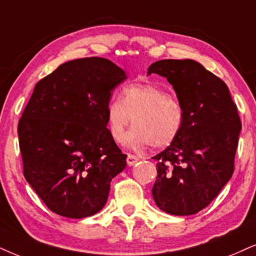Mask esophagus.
Returning a JSON list of instances; mask_svg holds the SVG:
<instances>
[{
    "label": "esophagus",
    "instance_id": "obj_1",
    "mask_svg": "<svg viewBox=\"0 0 256 256\" xmlns=\"http://www.w3.org/2000/svg\"><path fill=\"white\" fill-rule=\"evenodd\" d=\"M138 160H139V158L134 156V154H128V158H126V163H128V166H134Z\"/></svg>",
    "mask_w": 256,
    "mask_h": 256
}]
</instances>
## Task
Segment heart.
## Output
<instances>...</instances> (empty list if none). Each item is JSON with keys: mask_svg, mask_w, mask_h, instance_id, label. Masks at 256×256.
<instances>
[{"mask_svg": "<svg viewBox=\"0 0 256 256\" xmlns=\"http://www.w3.org/2000/svg\"><path fill=\"white\" fill-rule=\"evenodd\" d=\"M108 134L117 143L132 120L135 126L125 138L131 148L148 145L164 148L176 139L184 122L180 102L166 90L151 84H131L122 88L120 99L111 98L105 108Z\"/></svg>", "mask_w": 256, "mask_h": 256, "instance_id": "heart-1", "label": "heart"}]
</instances>
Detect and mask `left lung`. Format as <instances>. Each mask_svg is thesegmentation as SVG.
<instances>
[{"label":"left lung","mask_w":256,"mask_h":256,"mask_svg":"<svg viewBox=\"0 0 256 256\" xmlns=\"http://www.w3.org/2000/svg\"><path fill=\"white\" fill-rule=\"evenodd\" d=\"M166 78L184 110L176 139L156 154L152 197L171 215L198 212L218 195L234 172L241 120L228 86L195 60H160L148 67Z\"/></svg>","instance_id":"1"}]
</instances>
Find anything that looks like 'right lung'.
<instances>
[{
  "label": "right lung",
  "mask_w": 256,
  "mask_h": 256,
  "mask_svg": "<svg viewBox=\"0 0 256 256\" xmlns=\"http://www.w3.org/2000/svg\"><path fill=\"white\" fill-rule=\"evenodd\" d=\"M126 79L124 70L94 56L67 61L35 85L18 128L24 174L56 214H96L112 178L125 169L105 108Z\"/></svg>",
  "instance_id": "obj_1"
}]
</instances>
